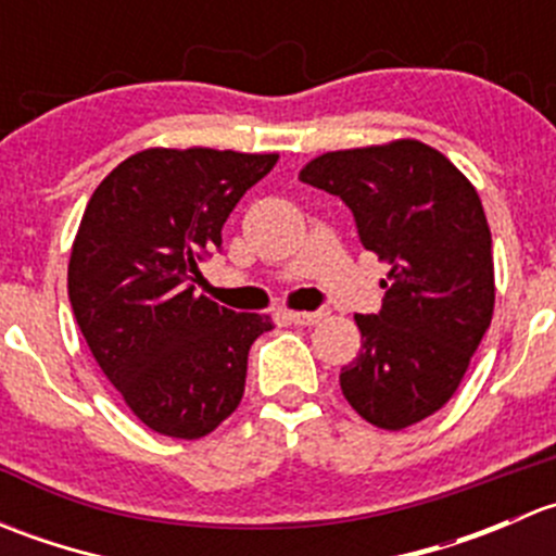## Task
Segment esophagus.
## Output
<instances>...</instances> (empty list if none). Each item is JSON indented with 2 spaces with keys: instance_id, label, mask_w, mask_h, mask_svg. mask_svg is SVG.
<instances>
[{
  "instance_id": "obj_1",
  "label": "esophagus",
  "mask_w": 556,
  "mask_h": 556,
  "mask_svg": "<svg viewBox=\"0 0 556 556\" xmlns=\"http://www.w3.org/2000/svg\"><path fill=\"white\" fill-rule=\"evenodd\" d=\"M288 319H290V323H295V325H317V323H323V319H328V312H325V309H319V312H290Z\"/></svg>"
}]
</instances>
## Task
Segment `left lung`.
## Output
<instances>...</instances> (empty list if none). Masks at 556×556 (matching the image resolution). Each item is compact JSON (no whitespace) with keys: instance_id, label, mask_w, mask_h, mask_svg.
Returning a JSON list of instances; mask_svg holds the SVG:
<instances>
[{"instance_id":"8db88e82","label":"left lung","mask_w":556,"mask_h":556,"mask_svg":"<svg viewBox=\"0 0 556 556\" xmlns=\"http://www.w3.org/2000/svg\"><path fill=\"white\" fill-rule=\"evenodd\" d=\"M299 179L339 195L363 247L390 263L382 312L355 314L363 350L339 374L346 403L382 430L422 422L463 382L495 309L479 193L419 139L323 153Z\"/></svg>"}]
</instances>
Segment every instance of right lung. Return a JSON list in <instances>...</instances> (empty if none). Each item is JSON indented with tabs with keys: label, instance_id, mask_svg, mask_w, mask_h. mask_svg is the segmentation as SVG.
Returning <instances> with one entry per match:
<instances>
[{
	"label": "right lung",
	"instance_id": "add662e5",
	"mask_svg": "<svg viewBox=\"0 0 556 556\" xmlns=\"http://www.w3.org/2000/svg\"><path fill=\"white\" fill-rule=\"evenodd\" d=\"M277 153L148 148L93 190L66 271L72 312L134 417L195 441L237 412L252 341L268 314L231 312L195 293L223 223L274 169Z\"/></svg>",
	"mask_w": 556,
	"mask_h": 556
}]
</instances>
